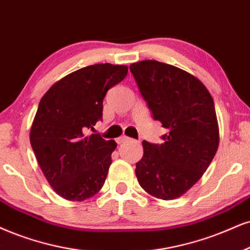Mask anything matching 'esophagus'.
Listing matches in <instances>:
<instances>
[{
    "label": "esophagus",
    "instance_id": "obj_1",
    "mask_svg": "<svg viewBox=\"0 0 250 250\" xmlns=\"http://www.w3.org/2000/svg\"><path fill=\"white\" fill-rule=\"evenodd\" d=\"M127 141H131V139L128 137H126V135H122V137L117 139V143H118L119 145L120 144H124V143H127Z\"/></svg>",
    "mask_w": 250,
    "mask_h": 250
}]
</instances>
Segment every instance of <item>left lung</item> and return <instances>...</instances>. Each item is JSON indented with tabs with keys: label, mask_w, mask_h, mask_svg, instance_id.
<instances>
[{
	"label": "left lung",
	"mask_w": 250,
	"mask_h": 250,
	"mask_svg": "<svg viewBox=\"0 0 250 250\" xmlns=\"http://www.w3.org/2000/svg\"><path fill=\"white\" fill-rule=\"evenodd\" d=\"M130 70L153 118L169 131L160 145L143 141L138 182L156 198H178L199 181L219 146L213 98L196 76L171 64L144 60Z\"/></svg>",
	"instance_id": "1"
}]
</instances>
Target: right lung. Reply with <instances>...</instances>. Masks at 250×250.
<instances>
[{
  "label": "right lung",
  "instance_id": "add662e5",
  "mask_svg": "<svg viewBox=\"0 0 250 250\" xmlns=\"http://www.w3.org/2000/svg\"><path fill=\"white\" fill-rule=\"evenodd\" d=\"M127 72L124 64L83 67L55 82L40 100L30 143L46 180L62 198L82 202L103 187L117 144L85 133L102 119L107 90Z\"/></svg>",
  "mask_w": 250,
  "mask_h": 250
}]
</instances>
